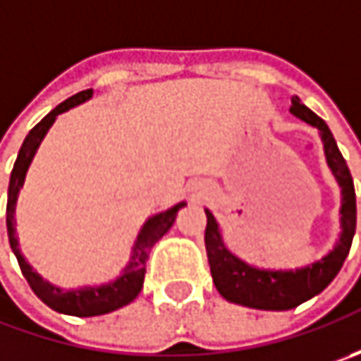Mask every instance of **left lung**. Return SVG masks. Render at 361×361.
<instances>
[{"instance_id": "1", "label": "left lung", "mask_w": 361, "mask_h": 361, "mask_svg": "<svg viewBox=\"0 0 361 361\" xmlns=\"http://www.w3.org/2000/svg\"><path fill=\"white\" fill-rule=\"evenodd\" d=\"M298 118L315 126L326 148V159L334 176L341 187V237L334 251L324 259L299 269H261L245 263L243 259L233 255L221 241V233L215 216L207 213V229H204V247L211 265V275L216 291L231 303L247 305L253 310H271L285 312L301 305L303 301L322 293L334 277L340 273L355 233V190L354 178L341 157L340 148L334 140L327 124L313 114L307 106L301 104L298 96L291 98L289 108Z\"/></svg>"}]
</instances>
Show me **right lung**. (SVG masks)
I'll return each mask as SVG.
<instances>
[{
    "label": "right lung",
    "mask_w": 361,
    "mask_h": 361,
    "mask_svg": "<svg viewBox=\"0 0 361 361\" xmlns=\"http://www.w3.org/2000/svg\"><path fill=\"white\" fill-rule=\"evenodd\" d=\"M92 96V90H82L74 94L72 98L63 100L62 104H58L48 116H44L42 122H37L34 128L30 130V134L25 136L23 145L20 148V154L16 159L13 171L9 176V188H7V209H6V221H7V235H9V245L13 249V253L18 257L20 269L23 273V277L27 279V283L32 287L37 298L42 299L46 305H49L51 310L60 313H68V315H78V317H92V315H102V313H110L118 307L128 305L130 301L136 299V295L140 293L142 283H145V273H146V261L150 255V249L154 247V243L159 241L160 237L166 231L173 227L176 213L185 207V202L174 204L173 209L159 213V215L150 216L146 221V225L140 231L134 251H132L130 263L126 265L124 273L120 275L116 281L108 285H100V287H80V289H60L56 285L44 281L37 273H35L25 259L20 253L18 247V239H16V227H13V211H16V201H18V192H20L23 178L27 173V166L34 159L35 150L39 142L44 140L48 128L54 124V120L58 114H62L66 110H70L72 106L80 104L84 100H88Z\"/></svg>",
    "instance_id": "obj_1"
}]
</instances>
